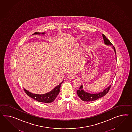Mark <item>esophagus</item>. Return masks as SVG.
I'll return each mask as SVG.
<instances>
[{"label":"esophagus","mask_w":132,"mask_h":132,"mask_svg":"<svg viewBox=\"0 0 132 132\" xmlns=\"http://www.w3.org/2000/svg\"><path fill=\"white\" fill-rule=\"evenodd\" d=\"M68 78L70 79H74L75 78V76L73 74H69L68 75Z\"/></svg>","instance_id":"1"}]
</instances>
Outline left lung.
Returning a JSON list of instances; mask_svg holds the SVG:
<instances>
[{"label":"left lung","mask_w":132,"mask_h":132,"mask_svg":"<svg viewBox=\"0 0 132 132\" xmlns=\"http://www.w3.org/2000/svg\"><path fill=\"white\" fill-rule=\"evenodd\" d=\"M102 37L104 39L105 44L108 45H112V43L110 42V41L103 34H102ZM113 49L114 50L115 54H116V50H115V47L114 46H113ZM111 85L103 91L99 92L98 93H96V94H90V93H89L88 92H86L84 91V90H83V85H82L79 88V89L77 91V93L78 96L81 98V100H82L83 101H85V102H92L94 101H96L98 98H102L104 96H105V95L108 92V91H109V90L111 88Z\"/></svg>","instance_id":"obj_1"}]
</instances>
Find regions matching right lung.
Masks as SVG:
<instances>
[{
	"mask_svg": "<svg viewBox=\"0 0 132 132\" xmlns=\"http://www.w3.org/2000/svg\"><path fill=\"white\" fill-rule=\"evenodd\" d=\"M42 34H44L45 33L43 32ZM33 34H41L39 32H35ZM63 81L56 87H55L52 90L44 94H35L29 91H27L25 89H24V91L28 96L32 98L38 102L44 103H50L53 102L55 98L57 97L60 91L61 84L63 83Z\"/></svg>",
	"mask_w": 132,
	"mask_h": 132,
	"instance_id": "right-lung-1",
	"label": "right lung"
}]
</instances>
